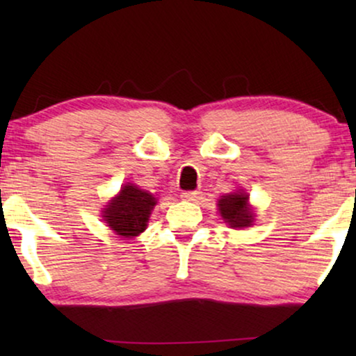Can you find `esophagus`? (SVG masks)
Wrapping results in <instances>:
<instances>
[{
    "mask_svg": "<svg viewBox=\"0 0 356 356\" xmlns=\"http://www.w3.org/2000/svg\"><path fill=\"white\" fill-rule=\"evenodd\" d=\"M181 197L186 199V201L197 202L199 199H202V193L201 191H184V193H181Z\"/></svg>",
    "mask_w": 356,
    "mask_h": 356,
    "instance_id": "34e87169",
    "label": "esophagus"
}]
</instances>
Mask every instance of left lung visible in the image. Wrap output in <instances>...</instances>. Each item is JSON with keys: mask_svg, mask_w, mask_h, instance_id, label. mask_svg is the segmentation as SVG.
I'll return each mask as SVG.
<instances>
[{"mask_svg": "<svg viewBox=\"0 0 356 356\" xmlns=\"http://www.w3.org/2000/svg\"><path fill=\"white\" fill-rule=\"evenodd\" d=\"M218 211L220 216L228 222V225L233 228H245L250 227L254 220V213L248 204V194L243 191L227 194L222 196L218 201Z\"/></svg>", "mask_w": 356, "mask_h": 356, "instance_id": "1", "label": "left lung"}]
</instances>
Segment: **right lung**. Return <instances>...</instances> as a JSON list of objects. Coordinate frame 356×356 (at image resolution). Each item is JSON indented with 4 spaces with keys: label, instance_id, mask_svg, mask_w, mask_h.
<instances>
[{
    "label": "right lung",
    "instance_id": "obj_1",
    "mask_svg": "<svg viewBox=\"0 0 356 356\" xmlns=\"http://www.w3.org/2000/svg\"><path fill=\"white\" fill-rule=\"evenodd\" d=\"M155 202L157 201L150 193L134 184H126L121 188L118 196L106 206L104 217L116 235L124 238L138 236L145 230Z\"/></svg>",
    "mask_w": 356,
    "mask_h": 356
}]
</instances>
